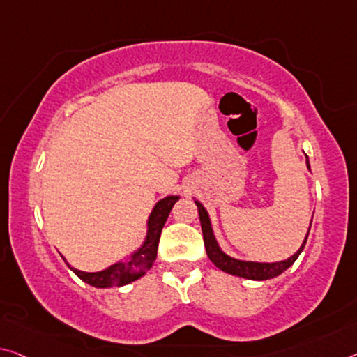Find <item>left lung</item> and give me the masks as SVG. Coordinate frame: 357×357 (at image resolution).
<instances>
[{
  "instance_id": "1",
  "label": "left lung",
  "mask_w": 357,
  "mask_h": 357,
  "mask_svg": "<svg viewBox=\"0 0 357 357\" xmlns=\"http://www.w3.org/2000/svg\"><path fill=\"white\" fill-rule=\"evenodd\" d=\"M307 167L310 169L308 157H307ZM195 205H197V208H199L203 241H205V248H206V254H208L209 260H211V262L216 265L218 268L225 271V273L240 276V278H246V280H256V281L271 280V278H275V276L281 275L284 270L289 268L291 265L297 260L298 254L303 251L305 243H307L310 229H311V222H310L308 234H307V236H305L302 246L298 248V251L296 254H292L289 259L280 260V262H251V260H240V259L227 256V254L220 250L216 238H214L211 220H209L208 211L199 200H195Z\"/></svg>"
}]
</instances>
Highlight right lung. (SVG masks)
Here are the masks:
<instances>
[{
    "label": "right lung",
    "mask_w": 357,
    "mask_h": 357,
    "mask_svg": "<svg viewBox=\"0 0 357 357\" xmlns=\"http://www.w3.org/2000/svg\"><path fill=\"white\" fill-rule=\"evenodd\" d=\"M178 200V195H168L165 199L155 203V206L152 209L151 216L148 219V234H146L143 246H141L138 251H135L126 262H117L114 265H111V267H107L106 270L93 271V273L73 268L70 265H68V267L75 271L84 282H87V284L95 287L126 286L128 282L137 281L152 267V264H154L162 229L167 222L168 214L172 211L173 205Z\"/></svg>",
    "instance_id": "add662e5"
}]
</instances>
